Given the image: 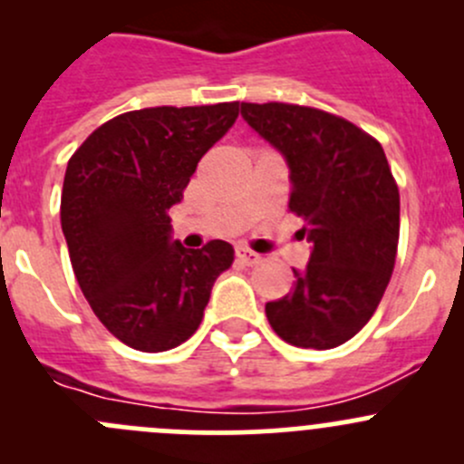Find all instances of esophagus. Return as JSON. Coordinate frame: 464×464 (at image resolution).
Returning a JSON list of instances; mask_svg holds the SVG:
<instances>
[{
	"mask_svg": "<svg viewBox=\"0 0 464 464\" xmlns=\"http://www.w3.org/2000/svg\"><path fill=\"white\" fill-rule=\"evenodd\" d=\"M236 258H237V262H240V265H246V266L260 265V262H262L260 254H256V251H251V249H245V246H237Z\"/></svg>",
	"mask_w": 464,
	"mask_h": 464,
	"instance_id": "1",
	"label": "esophagus"
}]
</instances>
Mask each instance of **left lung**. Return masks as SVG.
Instances as JSON below:
<instances>
[{"instance_id":"obj_1","label":"left lung","mask_w":464,"mask_h":464,"mask_svg":"<svg viewBox=\"0 0 464 464\" xmlns=\"http://www.w3.org/2000/svg\"><path fill=\"white\" fill-rule=\"evenodd\" d=\"M246 123L285 154L289 210L307 222L310 262L287 296L265 305L276 334L330 350L375 314L395 266L400 190L382 143L330 111L242 102Z\"/></svg>"}]
</instances>
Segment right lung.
<instances>
[{
    "instance_id": "right-lung-1",
    "label": "right lung",
    "mask_w": 464,
    "mask_h": 464,
    "mask_svg": "<svg viewBox=\"0 0 464 464\" xmlns=\"http://www.w3.org/2000/svg\"><path fill=\"white\" fill-rule=\"evenodd\" d=\"M240 102L145 107L93 130L67 163L60 222L73 274L98 321L141 353L177 348L204 319L224 240L170 242V210Z\"/></svg>"
}]
</instances>
